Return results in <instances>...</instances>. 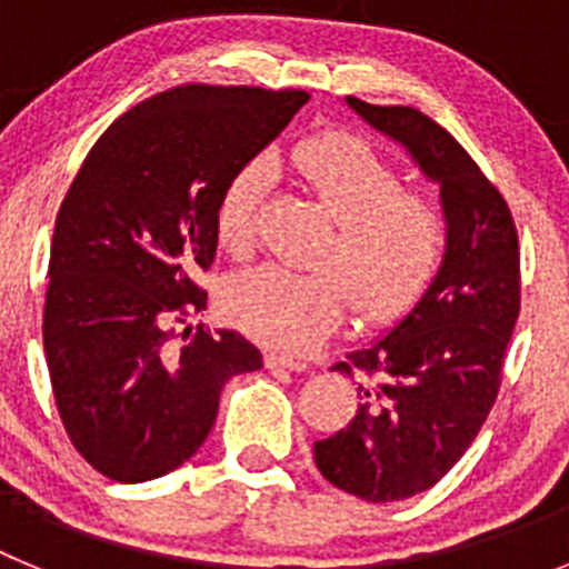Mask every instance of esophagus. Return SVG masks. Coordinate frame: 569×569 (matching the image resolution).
I'll return each instance as SVG.
<instances>
[{
    "mask_svg": "<svg viewBox=\"0 0 569 569\" xmlns=\"http://www.w3.org/2000/svg\"><path fill=\"white\" fill-rule=\"evenodd\" d=\"M264 365H268V370H293V373L308 370V361L293 359V356H284V353H268L264 356Z\"/></svg>",
    "mask_w": 569,
    "mask_h": 569,
    "instance_id": "34e87169",
    "label": "esophagus"
}]
</instances>
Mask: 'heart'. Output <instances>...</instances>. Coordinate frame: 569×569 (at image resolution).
<instances>
[{
	"instance_id": "heart-1",
	"label": "heart",
	"mask_w": 569,
	"mask_h": 569,
	"mask_svg": "<svg viewBox=\"0 0 569 569\" xmlns=\"http://www.w3.org/2000/svg\"><path fill=\"white\" fill-rule=\"evenodd\" d=\"M293 162L336 222L316 256V264L330 270L299 273L259 264L236 273L224 284L222 301L241 333L276 350L305 353L345 319V283L365 321L385 325L410 313L445 268L450 224L430 196L405 190L399 170L356 133L328 130L305 139L293 150ZM270 182V159L253 156L219 190L213 230L236 259L253 253Z\"/></svg>"
}]
</instances>
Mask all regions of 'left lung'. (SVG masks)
I'll list each match as a JSON object with an SVG mask.
<instances>
[{
  "instance_id": "1",
  "label": "left lung",
  "mask_w": 569,
  "mask_h": 569,
  "mask_svg": "<svg viewBox=\"0 0 569 569\" xmlns=\"http://www.w3.org/2000/svg\"><path fill=\"white\" fill-rule=\"evenodd\" d=\"M347 104L441 184L450 224L445 268L413 313L333 365L359 381L361 405L350 425L313 445L330 485L381 505L433 487L496 405L521 310L519 230L501 190L450 130L410 104Z\"/></svg>"
}]
</instances>
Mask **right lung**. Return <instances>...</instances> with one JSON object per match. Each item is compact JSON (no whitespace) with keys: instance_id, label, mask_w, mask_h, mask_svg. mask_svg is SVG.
Instances as JSON below:
<instances>
[{"instance_id":"1","label":"right lung","mask_w":569,"mask_h":569,"mask_svg":"<svg viewBox=\"0 0 569 569\" xmlns=\"http://www.w3.org/2000/svg\"><path fill=\"white\" fill-rule=\"evenodd\" d=\"M308 99L179 84L119 116L70 182L50 241L44 356L70 445L108 479L133 485L184 465L224 381L261 367L233 330L190 325L208 308L196 273L216 259L228 176Z\"/></svg>"}]
</instances>
